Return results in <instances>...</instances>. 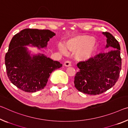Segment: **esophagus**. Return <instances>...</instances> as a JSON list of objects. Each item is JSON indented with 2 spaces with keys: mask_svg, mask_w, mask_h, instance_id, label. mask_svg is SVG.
<instances>
[{
  "mask_svg": "<svg viewBox=\"0 0 128 128\" xmlns=\"http://www.w3.org/2000/svg\"><path fill=\"white\" fill-rule=\"evenodd\" d=\"M64 64L66 66H71V62L70 61H66V62H65Z\"/></svg>",
  "mask_w": 128,
  "mask_h": 128,
  "instance_id": "obj_1",
  "label": "esophagus"
}]
</instances>
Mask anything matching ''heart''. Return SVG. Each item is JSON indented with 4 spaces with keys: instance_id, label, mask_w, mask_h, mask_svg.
<instances>
[{
    "instance_id": "b5f03b06",
    "label": "heart",
    "mask_w": 128,
    "mask_h": 128,
    "mask_svg": "<svg viewBox=\"0 0 128 128\" xmlns=\"http://www.w3.org/2000/svg\"><path fill=\"white\" fill-rule=\"evenodd\" d=\"M99 44L94 38L88 35L74 36L66 40L64 46L59 44L58 49L62 54H67V50L74 52L78 60L87 61L90 59L98 49Z\"/></svg>"
}]
</instances>
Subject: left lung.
<instances>
[{
  "mask_svg": "<svg viewBox=\"0 0 128 128\" xmlns=\"http://www.w3.org/2000/svg\"><path fill=\"white\" fill-rule=\"evenodd\" d=\"M102 34L107 38L105 48L111 50L77 64L80 70L74 77V86L86 94H101L111 88L119 78L121 70L120 46L109 32Z\"/></svg>",
  "mask_w": 128,
  "mask_h": 128,
  "instance_id": "left-lung-1",
  "label": "left lung"
}]
</instances>
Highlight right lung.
I'll return each instance as SVG.
<instances>
[{"mask_svg": "<svg viewBox=\"0 0 128 128\" xmlns=\"http://www.w3.org/2000/svg\"><path fill=\"white\" fill-rule=\"evenodd\" d=\"M48 30L27 28L12 38L5 56L7 74L11 82L26 92H35L46 86L50 74L62 66L42 54H31L27 46L38 50L46 48L50 38L55 36Z\"/></svg>", "mask_w": 128, "mask_h": 128, "instance_id": "add662e5", "label": "right lung"}]
</instances>
